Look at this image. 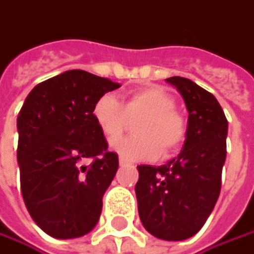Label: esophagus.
Returning <instances> with one entry per match:
<instances>
[{
    "label": "esophagus",
    "mask_w": 254,
    "mask_h": 254,
    "mask_svg": "<svg viewBox=\"0 0 254 254\" xmlns=\"http://www.w3.org/2000/svg\"><path fill=\"white\" fill-rule=\"evenodd\" d=\"M127 164H129V162H127V159H124V158H121V159H119V165H121V167H125V165H127Z\"/></svg>",
    "instance_id": "34e87169"
}]
</instances>
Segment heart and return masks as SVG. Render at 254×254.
Wrapping results in <instances>:
<instances>
[{"mask_svg": "<svg viewBox=\"0 0 254 254\" xmlns=\"http://www.w3.org/2000/svg\"><path fill=\"white\" fill-rule=\"evenodd\" d=\"M175 99L158 86L129 92L124 105L112 95H103L93 105V119L108 141H114L125 130L128 119L140 118L132 138L112 143V149L127 161L168 158L174 155L187 136V122L178 112Z\"/></svg>", "mask_w": 254, "mask_h": 254, "instance_id": "b5f03b06", "label": "heart"}]
</instances>
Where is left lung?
Returning <instances> with one entry per match:
<instances>
[{
	"instance_id": "obj_1",
	"label": "left lung",
	"mask_w": 254,
	"mask_h": 254,
	"mask_svg": "<svg viewBox=\"0 0 254 254\" xmlns=\"http://www.w3.org/2000/svg\"><path fill=\"white\" fill-rule=\"evenodd\" d=\"M167 82L186 102V142L178 157L167 164L139 165L135 192L143 227L158 239L180 242L198 233L216 205L229 125L210 92L180 76Z\"/></svg>"
}]
</instances>
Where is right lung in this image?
Segmentation results:
<instances>
[{"label":"right lung","mask_w":254,"mask_h":254,"mask_svg":"<svg viewBox=\"0 0 254 254\" xmlns=\"http://www.w3.org/2000/svg\"><path fill=\"white\" fill-rule=\"evenodd\" d=\"M119 83L67 70L38 83L17 118L20 183L38 227L56 239H76L97 224L102 198L119 159L93 119L99 97ZM86 159L92 162L84 164Z\"/></svg>","instance_id":"1"}]
</instances>
